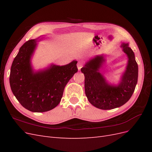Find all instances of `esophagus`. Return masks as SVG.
Segmentation results:
<instances>
[{"label":"esophagus","mask_w":152,"mask_h":152,"mask_svg":"<svg viewBox=\"0 0 152 152\" xmlns=\"http://www.w3.org/2000/svg\"><path fill=\"white\" fill-rule=\"evenodd\" d=\"M82 66V63H80V62H79V63H78V64H77V68H78V70H80V69H81Z\"/></svg>","instance_id":"1"}]
</instances>
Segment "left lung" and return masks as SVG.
Masks as SVG:
<instances>
[{"instance_id": "left-lung-1", "label": "left lung", "mask_w": 152, "mask_h": 152, "mask_svg": "<svg viewBox=\"0 0 152 152\" xmlns=\"http://www.w3.org/2000/svg\"><path fill=\"white\" fill-rule=\"evenodd\" d=\"M121 47L127 55L128 61L118 84L108 83L100 72V68L106 61L104 54L91 58L80 70L85 76V93L87 99L98 108L111 110L120 107L129 100L134 91L138 77V66L129 43L122 42Z\"/></svg>"}]
</instances>
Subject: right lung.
<instances>
[{"label":"right lung","mask_w":152,"mask_h":152,"mask_svg":"<svg viewBox=\"0 0 152 152\" xmlns=\"http://www.w3.org/2000/svg\"><path fill=\"white\" fill-rule=\"evenodd\" d=\"M38 39L29 40L20 48L12 63L10 83L13 94L23 107L33 112H45L61 102L66 84L78 71L77 61L63 66L51 64L35 71L31 59Z\"/></svg>","instance_id":"1"}]
</instances>
